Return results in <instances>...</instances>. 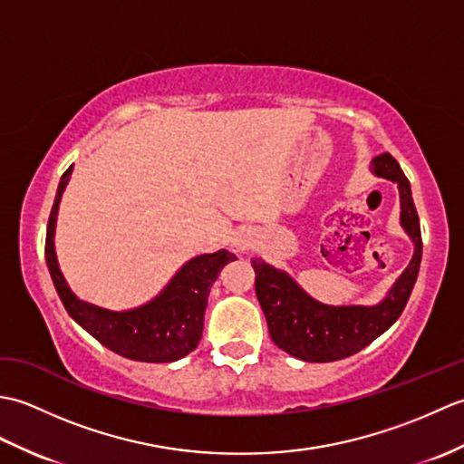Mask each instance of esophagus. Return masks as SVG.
<instances>
[{
  "label": "esophagus",
  "mask_w": 464,
  "mask_h": 464,
  "mask_svg": "<svg viewBox=\"0 0 464 464\" xmlns=\"http://www.w3.org/2000/svg\"><path fill=\"white\" fill-rule=\"evenodd\" d=\"M233 245L237 247L239 251H247L249 247H253V235L249 231H237L233 235Z\"/></svg>",
  "instance_id": "obj_1"
}]
</instances>
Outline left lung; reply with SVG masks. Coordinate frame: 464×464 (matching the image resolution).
<instances>
[{"mask_svg":"<svg viewBox=\"0 0 464 464\" xmlns=\"http://www.w3.org/2000/svg\"><path fill=\"white\" fill-rule=\"evenodd\" d=\"M371 169L377 177H384L399 185L401 225L415 243V255L409 267L401 273V277L381 303L372 307L323 304L311 299L287 273L271 267L261 259H251L255 269V293L267 319L271 339L291 357L307 362H331L359 353L401 317L411 291L415 287L422 257V239L411 183L391 153L374 157Z\"/></svg>","mask_w":464,"mask_h":464,"instance_id":"1","label":"left lung"}]
</instances>
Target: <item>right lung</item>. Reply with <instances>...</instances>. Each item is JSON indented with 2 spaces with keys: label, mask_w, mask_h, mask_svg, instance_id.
Segmentation results:
<instances>
[{
  "label": "right lung",
  "mask_w": 464,
  "mask_h": 464,
  "mask_svg": "<svg viewBox=\"0 0 464 464\" xmlns=\"http://www.w3.org/2000/svg\"><path fill=\"white\" fill-rule=\"evenodd\" d=\"M72 169L73 165L59 181L45 235V263L69 317L82 324L103 347L125 359L141 362H171L183 359L185 354L195 351L197 343L201 341L211 285L219 277L225 265L237 257L225 249L193 257L175 273V277L155 299L130 311H110L77 299L59 271L53 245L57 207Z\"/></svg>",
  "instance_id": "obj_1"
}]
</instances>
